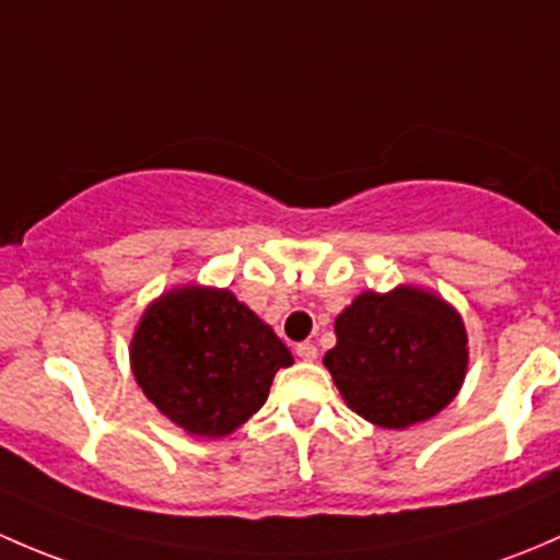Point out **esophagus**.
<instances>
[{
  "instance_id": "1",
  "label": "esophagus",
  "mask_w": 560,
  "mask_h": 560,
  "mask_svg": "<svg viewBox=\"0 0 560 560\" xmlns=\"http://www.w3.org/2000/svg\"><path fill=\"white\" fill-rule=\"evenodd\" d=\"M296 355L302 361H315V359H318V348H315L313 342H299L296 345Z\"/></svg>"
}]
</instances>
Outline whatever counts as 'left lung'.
<instances>
[{"label":"left lung","instance_id":"left-lung-1","mask_svg":"<svg viewBox=\"0 0 560 560\" xmlns=\"http://www.w3.org/2000/svg\"><path fill=\"white\" fill-rule=\"evenodd\" d=\"M323 364L350 409L383 429L434 418L458 394L466 372L464 320L418 288L361 293L337 323Z\"/></svg>","mask_w":560,"mask_h":560}]
</instances>
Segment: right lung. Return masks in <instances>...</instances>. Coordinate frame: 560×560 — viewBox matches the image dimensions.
<instances>
[{"instance_id":"obj_1","label":"right lung","mask_w":560,"mask_h":560,"mask_svg":"<svg viewBox=\"0 0 560 560\" xmlns=\"http://www.w3.org/2000/svg\"><path fill=\"white\" fill-rule=\"evenodd\" d=\"M293 355L278 334L215 288H180L142 315L131 369L161 415L188 434H232L269 396Z\"/></svg>"}]
</instances>
